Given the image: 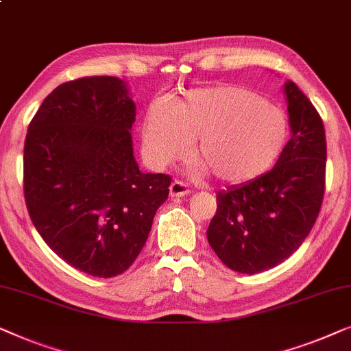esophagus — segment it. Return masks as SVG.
Instances as JSON below:
<instances>
[{"mask_svg":"<svg viewBox=\"0 0 351 351\" xmlns=\"http://www.w3.org/2000/svg\"><path fill=\"white\" fill-rule=\"evenodd\" d=\"M187 194H189V186H187L186 182L175 180L170 184V195L171 197H184Z\"/></svg>","mask_w":351,"mask_h":351,"instance_id":"34e87169","label":"esophagus"}]
</instances>
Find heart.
Listing matches in <instances>:
<instances>
[{"mask_svg": "<svg viewBox=\"0 0 351 351\" xmlns=\"http://www.w3.org/2000/svg\"><path fill=\"white\" fill-rule=\"evenodd\" d=\"M285 138L283 112L240 86L194 90L176 101L170 114L154 108L145 122V147L156 164L181 159L187 143H194V160L223 184H240L264 173Z\"/></svg>", "mask_w": 351, "mask_h": 351, "instance_id": "heart-1", "label": "heart"}]
</instances>
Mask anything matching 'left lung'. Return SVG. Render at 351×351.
<instances>
[{"mask_svg": "<svg viewBox=\"0 0 351 351\" xmlns=\"http://www.w3.org/2000/svg\"><path fill=\"white\" fill-rule=\"evenodd\" d=\"M291 140L276 165L241 186L218 192L208 243L227 267L259 274L302 245L322 210L326 135L322 116L294 82L285 84Z\"/></svg>", "mask_w": 351, "mask_h": 351, "instance_id": "left-lung-1", "label": "left lung"}]
</instances>
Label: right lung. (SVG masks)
I'll return each mask as SVG.
<instances>
[{
    "label": "right lung",
    "instance_id": "obj_1",
    "mask_svg": "<svg viewBox=\"0 0 351 351\" xmlns=\"http://www.w3.org/2000/svg\"><path fill=\"white\" fill-rule=\"evenodd\" d=\"M135 103L124 81H68L44 98L23 147L32 223L71 267L100 278L135 263L171 176L143 173L133 157Z\"/></svg>",
    "mask_w": 351,
    "mask_h": 351
}]
</instances>
